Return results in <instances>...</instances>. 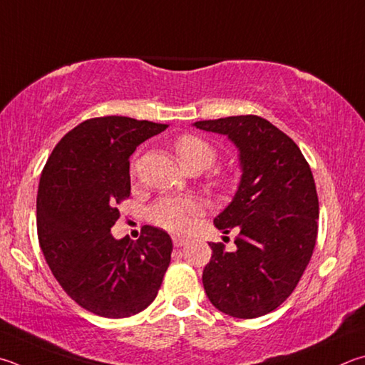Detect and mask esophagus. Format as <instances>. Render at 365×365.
Here are the masks:
<instances>
[{"label":"esophagus","mask_w":365,"mask_h":365,"mask_svg":"<svg viewBox=\"0 0 365 365\" xmlns=\"http://www.w3.org/2000/svg\"><path fill=\"white\" fill-rule=\"evenodd\" d=\"M172 241H174V246L175 247H182V246H185V244H187V237H183V236H172Z\"/></svg>","instance_id":"34e87169"}]
</instances>
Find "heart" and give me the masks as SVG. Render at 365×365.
I'll return each mask as SVG.
<instances>
[{
	"label": "heart",
	"instance_id": "1",
	"mask_svg": "<svg viewBox=\"0 0 365 365\" xmlns=\"http://www.w3.org/2000/svg\"><path fill=\"white\" fill-rule=\"evenodd\" d=\"M178 163L185 170L207 169L215 161L217 151L209 142L195 135H183L175 143ZM200 210V204L190 197H163L151 209V220L170 231H187L191 217Z\"/></svg>",
	"mask_w": 365,
	"mask_h": 365
}]
</instances>
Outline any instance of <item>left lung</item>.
Listing matches in <instances>:
<instances>
[{"label":"left lung","instance_id":"obj_1","mask_svg":"<svg viewBox=\"0 0 365 365\" xmlns=\"http://www.w3.org/2000/svg\"><path fill=\"white\" fill-rule=\"evenodd\" d=\"M193 125L228 137L241 169L233 200L214 218L223 235L237 231L236 247L209 242L204 290L225 314L263 316L292 294L313 255L319 218L313 174L292 138L267 119L228 116Z\"/></svg>","mask_w":365,"mask_h":365}]
</instances>
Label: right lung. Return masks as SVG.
I'll return each instance as SVG.
<instances>
[{
	"mask_svg": "<svg viewBox=\"0 0 365 365\" xmlns=\"http://www.w3.org/2000/svg\"><path fill=\"white\" fill-rule=\"evenodd\" d=\"M168 128L128 116L88 119L62 137L39 178L36 225L46 262L65 292L97 316L140 313L170 263L164 230L145 225L137 241L111 235L115 205L130 195V155Z\"/></svg>",
	"mask_w": 365,
	"mask_h": 365,
	"instance_id": "add662e5",
	"label": "right lung"
}]
</instances>
